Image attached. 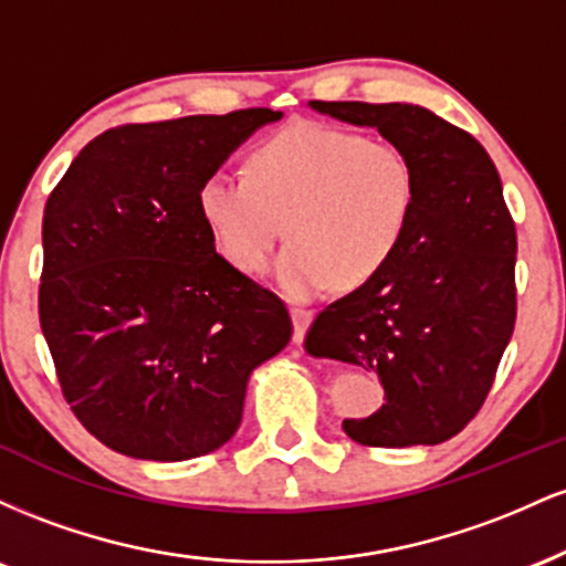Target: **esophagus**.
Here are the masks:
<instances>
[{
  "instance_id": "1",
  "label": "esophagus",
  "mask_w": 566,
  "mask_h": 566,
  "mask_svg": "<svg viewBox=\"0 0 566 566\" xmlns=\"http://www.w3.org/2000/svg\"><path fill=\"white\" fill-rule=\"evenodd\" d=\"M292 340L295 343H303L305 337V329H308L311 319H314V314H311L308 308H292Z\"/></svg>"
}]
</instances>
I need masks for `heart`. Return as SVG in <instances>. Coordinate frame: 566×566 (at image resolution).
<instances>
[{
    "label": "heart",
    "mask_w": 566,
    "mask_h": 566,
    "mask_svg": "<svg viewBox=\"0 0 566 566\" xmlns=\"http://www.w3.org/2000/svg\"><path fill=\"white\" fill-rule=\"evenodd\" d=\"M418 199L407 151L386 138L295 122L258 143L244 178L212 172L197 191L199 216L220 255L263 274L284 237L276 282L295 301L359 290L399 255Z\"/></svg>",
    "instance_id": "heart-1"
}]
</instances>
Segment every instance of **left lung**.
Instances as JSON below:
<instances>
[{
    "label": "left lung",
    "instance_id": "obj_1",
    "mask_svg": "<svg viewBox=\"0 0 566 566\" xmlns=\"http://www.w3.org/2000/svg\"><path fill=\"white\" fill-rule=\"evenodd\" d=\"M311 106L405 148L418 199L399 255L319 311L305 348L380 375L386 405L348 418L350 439L441 444L482 409L516 324V226L495 161L471 133L412 103Z\"/></svg>",
    "mask_w": 566,
    "mask_h": 566
}]
</instances>
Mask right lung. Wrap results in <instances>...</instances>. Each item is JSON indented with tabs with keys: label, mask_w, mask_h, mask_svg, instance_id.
<instances>
[{
	"label": "right lung",
	"mask_w": 566,
	"mask_h": 566,
	"mask_svg": "<svg viewBox=\"0 0 566 566\" xmlns=\"http://www.w3.org/2000/svg\"><path fill=\"white\" fill-rule=\"evenodd\" d=\"M271 108L119 125L42 218L39 324L63 399L114 452L188 460L242 423L247 378L292 337L287 305L216 252L201 180Z\"/></svg>",
	"instance_id": "add662e5"
}]
</instances>
